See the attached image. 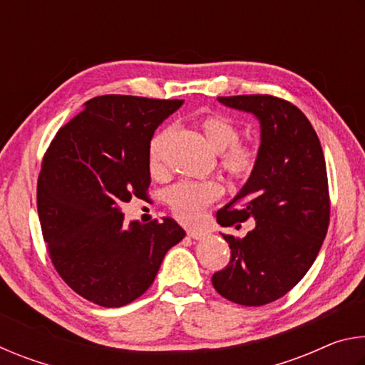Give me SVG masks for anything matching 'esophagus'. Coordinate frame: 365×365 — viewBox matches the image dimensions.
Listing matches in <instances>:
<instances>
[{"label": "esophagus", "mask_w": 365, "mask_h": 365, "mask_svg": "<svg viewBox=\"0 0 365 365\" xmlns=\"http://www.w3.org/2000/svg\"><path fill=\"white\" fill-rule=\"evenodd\" d=\"M188 237L193 238V240H201V238L207 237V233L202 232V230H188Z\"/></svg>", "instance_id": "34e87169"}]
</instances>
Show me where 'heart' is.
Listing matches in <instances>:
<instances>
[{"instance_id": "obj_1", "label": "heart", "mask_w": 365, "mask_h": 365, "mask_svg": "<svg viewBox=\"0 0 365 365\" xmlns=\"http://www.w3.org/2000/svg\"><path fill=\"white\" fill-rule=\"evenodd\" d=\"M197 127L212 150L219 153V164L235 180H248L257 170L261 151L251 141H242V128L230 115L209 110L197 117ZM172 135L170 127H164L153 135L148 143V168L153 175L165 170L164 153ZM224 195V187L215 178L209 180H182L168 191V202L178 220L195 224L202 212Z\"/></svg>"}]
</instances>
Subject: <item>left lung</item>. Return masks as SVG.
<instances>
[{"mask_svg": "<svg viewBox=\"0 0 365 365\" xmlns=\"http://www.w3.org/2000/svg\"><path fill=\"white\" fill-rule=\"evenodd\" d=\"M227 106L261 120V160L243 190L217 212L222 227L255 219L245 238L222 233L230 261L212 275L228 301L264 306L282 298L311 269L330 222V193L322 146L293 103L272 95L220 96Z\"/></svg>", "mask_w": 365, "mask_h": 365, "instance_id": "8db88e82", "label": "left lung"}]
</instances>
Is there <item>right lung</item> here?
<instances>
[{"mask_svg":"<svg viewBox=\"0 0 365 365\" xmlns=\"http://www.w3.org/2000/svg\"><path fill=\"white\" fill-rule=\"evenodd\" d=\"M182 100L104 95L61 127L41 160L36 206L54 269L82 298L120 307L151 287L185 237L172 219L125 224L122 202L146 200L148 143Z\"/></svg>","mask_w":365,"mask_h":365,"instance_id":"right-lung-1","label":"right lung"}]
</instances>
